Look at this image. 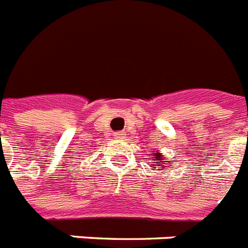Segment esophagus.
I'll use <instances>...</instances> for the list:
<instances>
[{
  "mask_svg": "<svg viewBox=\"0 0 248 248\" xmlns=\"http://www.w3.org/2000/svg\"><path fill=\"white\" fill-rule=\"evenodd\" d=\"M114 138H116V139H124V132H114Z\"/></svg>",
  "mask_w": 248,
  "mask_h": 248,
  "instance_id": "obj_1",
  "label": "esophagus"
}]
</instances>
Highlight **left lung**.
Returning <instances> with one entry per match:
<instances>
[{"mask_svg":"<svg viewBox=\"0 0 248 248\" xmlns=\"http://www.w3.org/2000/svg\"><path fill=\"white\" fill-rule=\"evenodd\" d=\"M159 156H160V154H155V158H159ZM156 163L162 164V162H156ZM167 164H170V163H167ZM154 168H155V167H154Z\"/></svg>","mask_w":248,"mask_h":248,"instance_id":"obj_1","label":"left lung"}]
</instances>
